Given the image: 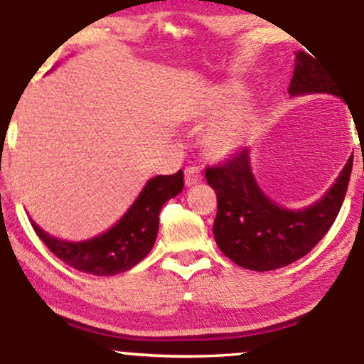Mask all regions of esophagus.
Wrapping results in <instances>:
<instances>
[{
    "instance_id": "obj_1",
    "label": "esophagus",
    "mask_w": 364,
    "mask_h": 364,
    "mask_svg": "<svg viewBox=\"0 0 364 364\" xmlns=\"http://www.w3.org/2000/svg\"><path fill=\"white\" fill-rule=\"evenodd\" d=\"M198 181H202V169L195 168V166H191V168H186L185 169V185L186 186H193Z\"/></svg>"
}]
</instances>
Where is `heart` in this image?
Masks as SVG:
<instances>
[{
    "label": "heart",
    "mask_w": 364,
    "mask_h": 364,
    "mask_svg": "<svg viewBox=\"0 0 364 364\" xmlns=\"http://www.w3.org/2000/svg\"><path fill=\"white\" fill-rule=\"evenodd\" d=\"M246 90L241 85H229L217 94V97L210 102L208 111L212 114H220V112L231 109L235 104L245 97ZM253 128V114L252 111L243 109L225 116L224 119L217 121L215 127L210 132V147L217 154H228L231 150L240 147L243 141L248 139L250 132Z\"/></svg>",
    "instance_id": "1"
}]
</instances>
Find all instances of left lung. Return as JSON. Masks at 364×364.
<instances>
[{
	"instance_id": "8db88e82",
	"label": "left lung",
	"mask_w": 364,
	"mask_h": 364,
	"mask_svg": "<svg viewBox=\"0 0 364 364\" xmlns=\"http://www.w3.org/2000/svg\"><path fill=\"white\" fill-rule=\"evenodd\" d=\"M289 94L291 97L337 95V85L318 61L298 51ZM350 171L353 156L316 202L303 208H287L262 190L252 171L250 149H241L224 166L205 171L207 183L217 193L212 229L217 246L236 265L257 272L299 260L315 248L336 220L348 191Z\"/></svg>"
}]
</instances>
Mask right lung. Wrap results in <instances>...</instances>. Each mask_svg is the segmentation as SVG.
I'll use <instances>...</instances> for the list:
<instances>
[{"instance_id": "1", "label": "right lung", "mask_w": 364, "mask_h": 364, "mask_svg": "<svg viewBox=\"0 0 364 364\" xmlns=\"http://www.w3.org/2000/svg\"><path fill=\"white\" fill-rule=\"evenodd\" d=\"M183 186L181 169L168 176L150 178L118 223L83 241L60 240L32 219L31 224L44 245L75 270L92 275L121 274L150 253L159 231V212L168 200L181 193Z\"/></svg>"}]
</instances>
